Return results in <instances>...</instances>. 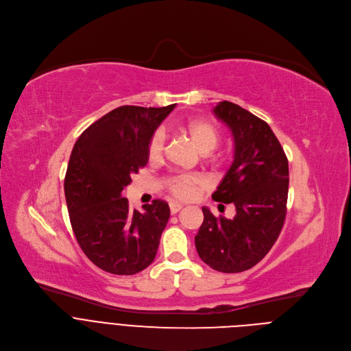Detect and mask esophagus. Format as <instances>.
<instances>
[{
	"label": "esophagus",
	"instance_id": "34e87169",
	"mask_svg": "<svg viewBox=\"0 0 351 351\" xmlns=\"http://www.w3.org/2000/svg\"><path fill=\"white\" fill-rule=\"evenodd\" d=\"M169 208H171V214L173 215V214H178L183 208V206L180 203H171Z\"/></svg>",
	"mask_w": 351,
	"mask_h": 351
}]
</instances>
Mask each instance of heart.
Instances as JSON below:
<instances>
[{
	"label": "heart",
	"mask_w": 351,
	"mask_h": 351,
	"mask_svg": "<svg viewBox=\"0 0 351 351\" xmlns=\"http://www.w3.org/2000/svg\"><path fill=\"white\" fill-rule=\"evenodd\" d=\"M182 130L189 136L190 141L193 143L194 148L198 153L208 154L218 145L221 134L218 128L203 119H195L190 121L186 125H183ZM165 143V134L162 130H156L152 137L148 140L147 144V157L149 161H157L160 160ZM165 184L172 195L176 198L187 199L194 197L198 190L203 187L204 180L202 176L195 173H182L169 176L165 179Z\"/></svg>",
	"instance_id": "1"
}]
</instances>
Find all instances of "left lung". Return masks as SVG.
Returning a JSON list of instances; mask_svg holds the SVG:
<instances>
[{"label": "left lung", "instance_id": "obj_1", "mask_svg": "<svg viewBox=\"0 0 351 351\" xmlns=\"http://www.w3.org/2000/svg\"><path fill=\"white\" fill-rule=\"evenodd\" d=\"M214 114L232 130L234 157L213 198L232 203L236 215L217 218L203 207L194 241L199 258L213 269L237 274L258 264L283 228L289 164L265 121L229 101H221Z\"/></svg>", "mask_w": 351, "mask_h": 351}]
</instances>
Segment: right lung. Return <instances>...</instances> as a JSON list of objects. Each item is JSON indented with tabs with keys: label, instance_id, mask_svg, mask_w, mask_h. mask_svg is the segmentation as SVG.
Here are the masks:
<instances>
[{
	"label": "right lung",
	"instance_id": "add662e5",
	"mask_svg": "<svg viewBox=\"0 0 351 351\" xmlns=\"http://www.w3.org/2000/svg\"><path fill=\"white\" fill-rule=\"evenodd\" d=\"M173 108H115L73 145L64 182L71 225L86 257L106 272L134 275L156 258L169 206L154 199L144 213L130 210L123 190L147 165L148 140Z\"/></svg>",
	"mask_w": 351,
	"mask_h": 351
}]
</instances>
